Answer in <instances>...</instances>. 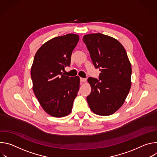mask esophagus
<instances>
[{"mask_svg": "<svg viewBox=\"0 0 157 157\" xmlns=\"http://www.w3.org/2000/svg\"><path fill=\"white\" fill-rule=\"evenodd\" d=\"M80 81H81V82H85L86 81V79L82 78H80Z\"/></svg>", "mask_w": 157, "mask_h": 157, "instance_id": "1", "label": "esophagus"}]
</instances>
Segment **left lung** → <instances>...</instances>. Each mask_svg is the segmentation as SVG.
Instances as JSON below:
<instances>
[{
	"instance_id": "1",
	"label": "left lung",
	"mask_w": 157,
	"mask_h": 157,
	"mask_svg": "<svg viewBox=\"0 0 157 157\" xmlns=\"http://www.w3.org/2000/svg\"><path fill=\"white\" fill-rule=\"evenodd\" d=\"M82 40L96 68L99 79L89 77L91 92L87 96L91 110L99 116L114 114L124 104L131 87V64L122 44L116 39L91 33Z\"/></svg>"
}]
</instances>
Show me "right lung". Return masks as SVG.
<instances>
[{"label": "right lung", "mask_w": 157, "mask_h": 157, "mask_svg": "<svg viewBox=\"0 0 157 157\" xmlns=\"http://www.w3.org/2000/svg\"><path fill=\"white\" fill-rule=\"evenodd\" d=\"M79 39L73 33L55 37L44 43L35 55L31 68L33 90L42 108L53 117L68 115L78 95L79 76H67L61 71L70 66Z\"/></svg>", "instance_id": "1"}]
</instances>
